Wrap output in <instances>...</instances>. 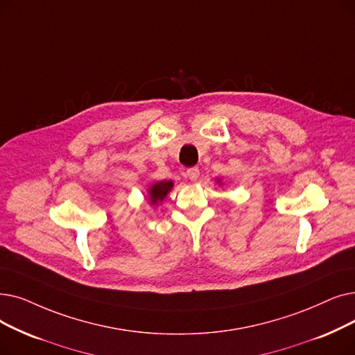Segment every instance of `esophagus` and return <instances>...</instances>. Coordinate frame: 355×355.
<instances>
[{
  "label": "esophagus",
  "mask_w": 355,
  "mask_h": 355,
  "mask_svg": "<svg viewBox=\"0 0 355 355\" xmlns=\"http://www.w3.org/2000/svg\"><path fill=\"white\" fill-rule=\"evenodd\" d=\"M198 175H200V169H198L197 166L187 169V177H189L191 181H196V180L198 178Z\"/></svg>",
  "instance_id": "obj_1"
}]
</instances>
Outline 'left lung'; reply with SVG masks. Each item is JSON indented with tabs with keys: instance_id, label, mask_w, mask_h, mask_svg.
<instances>
[{
	"instance_id": "obj_1",
	"label": "left lung",
	"mask_w": 355,
	"mask_h": 355,
	"mask_svg": "<svg viewBox=\"0 0 355 355\" xmlns=\"http://www.w3.org/2000/svg\"><path fill=\"white\" fill-rule=\"evenodd\" d=\"M216 182H218L219 186H222V180H219V178H218V180H216Z\"/></svg>"
}]
</instances>
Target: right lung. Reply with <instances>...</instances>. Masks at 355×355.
Here are the masks:
<instances>
[{
    "mask_svg": "<svg viewBox=\"0 0 355 355\" xmlns=\"http://www.w3.org/2000/svg\"><path fill=\"white\" fill-rule=\"evenodd\" d=\"M174 182L169 180H164V181H157L150 184L148 187V200L150 206H159L164 200L166 198V196L169 194V191L173 190Z\"/></svg>",
    "mask_w": 355,
    "mask_h": 355,
    "instance_id": "add662e5",
    "label": "right lung"
}]
</instances>
